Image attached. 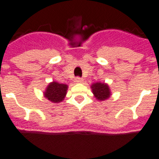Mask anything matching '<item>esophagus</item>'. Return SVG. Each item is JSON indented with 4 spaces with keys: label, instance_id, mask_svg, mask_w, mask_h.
Here are the masks:
<instances>
[{
    "label": "esophagus",
    "instance_id": "34e87169",
    "mask_svg": "<svg viewBox=\"0 0 159 159\" xmlns=\"http://www.w3.org/2000/svg\"><path fill=\"white\" fill-rule=\"evenodd\" d=\"M83 82V80H82V78H81V77H77L76 79H75V82H77V83H81V82Z\"/></svg>",
    "mask_w": 159,
    "mask_h": 159
}]
</instances>
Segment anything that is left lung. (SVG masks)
I'll list each match as a JSON object with an SVG mask.
<instances>
[{
	"label": "left lung",
	"mask_w": 159,
	"mask_h": 159,
	"mask_svg": "<svg viewBox=\"0 0 159 159\" xmlns=\"http://www.w3.org/2000/svg\"><path fill=\"white\" fill-rule=\"evenodd\" d=\"M92 91L94 97L98 101H104L106 99L109 98L111 96V91L109 88L108 85L107 83H102V82H96L91 86Z\"/></svg>",
	"instance_id": "left-lung-1"
}]
</instances>
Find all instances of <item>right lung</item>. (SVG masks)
Returning a JSON list of instances; mask_svg holds the SVG:
<instances>
[{"instance_id":"add662e5","label":"right lung","mask_w":159,"mask_h":159,"mask_svg":"<svg viewBox=\"0 0 159 159\" xmlns=\"http://www.w3.org/2000/svg\"><path fill=\"white\" fill-rule=\"evenodd\" d=\"M68 86L57 82L49 83L44 92V97L53 103H59L66 97Z\"/></svg>"}]
</instances>
